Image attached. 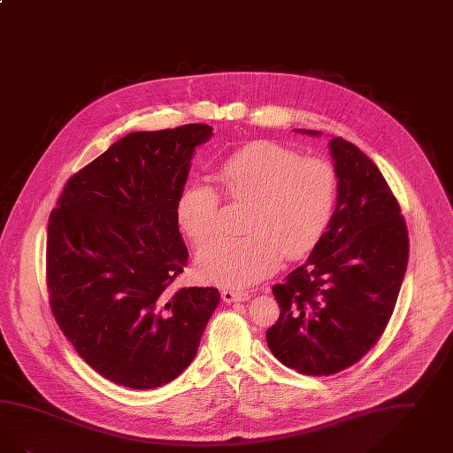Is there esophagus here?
<instances>
[{"label":"esophagus","instance_id":"34e87169","mask_svg":"<svg viewBox=\"0 0 453 453\" xmlns=\"http://www.w3.org/2000/svg\"><path fill=\"white\" fill-rule=\"evenodd\" d=\"M220 296L226 303H233V302H246L250 300V293L248 291L239 290H222L220 291Z\"/></svg>","mask_w":453,"mask_h":453}]
</instances>
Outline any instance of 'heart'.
Masks as SVG:
<instances>
[{
	"instance_id": "obj_1",
	"label": "heart",
	"mask_w": 453,
	"mask_h": 453,
	"mask_svg": "<svg viewBox=\"0 0 453 453\" xmlns=\"http://www.w3.org/2000/svg\"><path fill=\"white\" fill-rule=\"evenodd\" d=\"M224 196L250 202L244 235H220L197 253L200 274L241 288L276 272L283 256L310 253L334 216L337 173L324 158L300 157L273 142L237 150L216 172ZM177 222L194 242L218 233L220 194L211 181L190 183L177 202Z\"/></svg>"
}]
</instances>
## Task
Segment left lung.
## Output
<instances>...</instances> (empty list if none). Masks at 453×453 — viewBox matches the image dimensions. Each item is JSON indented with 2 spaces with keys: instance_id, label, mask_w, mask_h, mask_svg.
<instances>
[{
  "instance_id": "left-lung-1",
  "label": "left lung",
  "mask_w": 453,
  "mask_h": 453,
  "mask_svg": "<svg viewBox=\"0 0 453 453\" xmlns=\"http://www.w3.org/2000/svg\"><path fill=\"white\" fill-rule=\"evenodd\" d=\"M328 148L337 173L334 216L307 263L273 287L280 317L266 332L273 356L308 376L341 372L380 341L410 251L398 200L380 168L342 138Z\"/></svg>"
}]
</instances>
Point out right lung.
<instances>
[{
    "label": "right lung",
    "instance_id": "obj_1",
    "mask_svg": "<svg viewBox=\"0 0 453 453\" xmlns=\"http://www.w3.org/2000/svg\"><path fill=\"white\" fill-rule=\"evenodd\" d=\"M209 125L129 133L79 170L49 218L55 320L96 372L158 388L194 361L220 295L177 288L187 265L177 202Z\"/></svg>",
    "mask_w": 453,
    "mask_h": 453
}]
</instances>
